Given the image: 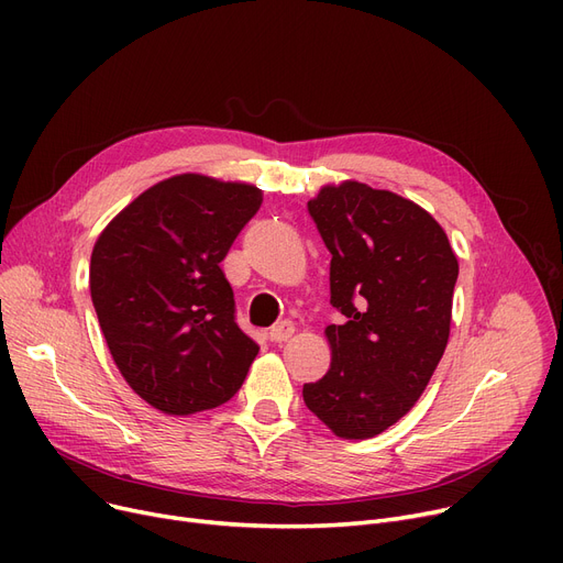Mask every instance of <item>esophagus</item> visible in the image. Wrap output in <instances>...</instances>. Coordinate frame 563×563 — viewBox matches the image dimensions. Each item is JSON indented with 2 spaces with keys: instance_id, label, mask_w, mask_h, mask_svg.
Segmentation results:
<instances>
[{
  "instance_id": "1",
  "label": "esophagus",
  "mask_w": 563,
  "mask_h": 563,
  "mask_svg": "<svg viewBox=\"0 0 563 563\" xmlns=\"http://www.w3.org/2000/svg\"><path fill=\"white\" fill-rule=\"evenodd\" d=\"M291 335H294V323H291L289 319L278 321L276 327L269 329V340H272V342H285V340H289Z\"/></svg>"
}]
</instances>
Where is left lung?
<instances>
[{
    "label": "left lung",
    "instance_id": "left-lung-1",
    "mask_svg": "<svg viewBox=\"0 0 563 563\" xmlns=\"http://www.w3.org/2000/svg\"><path fill=\"white\" fill-rule=\"evenodd\" d=\"M331 257V369L303 401L335 435L372 438L416 406L445 353L459 262L445 230L393 191L323 187L308 202Z\"/></svg>",
    "mask_w": 563,
    "mask_h": 563
}]
</instances>
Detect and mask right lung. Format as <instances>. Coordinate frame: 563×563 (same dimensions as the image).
<instances>
[{"mask_svg": "<svg viewBox=\"0 0 563 563\" xmlns=\"http://www.w3.org/2000/svg\"><path fill=\"white\" fill-rule=\"evenodd\" d=\"M260 205L251 185L175 175L130 202L96 242L91 299L113 363L168 416L225 404L257 356L219 262Z\"/></svg>", "mask_w": 563, "mask_h": 563, "instance_id": "add662e5", "label": "right lung"}]
</instances>
